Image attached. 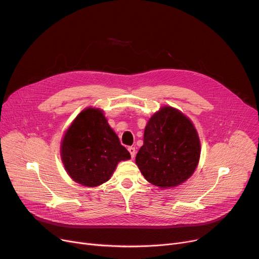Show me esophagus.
I'll return each mask as SVG.
<instances>
[{
	"mask_svg": "<svg viewBox=\"0 0 259 259\" xmlns=\"http://www.w3.org/2000/svg\"><path fill=\"white\" fill-rule=\"evenodd\" d=\"M128 151H129V153L131 154V157H132V158L135 156V153H137V150H135L134 147H129V148H128Z\"/></svg>",
	"mask_w": 259,
	"mask_h": 259,
	"instance_id": "obj_1",
	"label": "esophagus"
}]
</instances>
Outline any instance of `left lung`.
Returning a JSON list of instances; mask_svg holds the SVG:
<instances>
[{
	"mask_svg": "<svg viewBox=\"0 0 259 259\" xmlns=\"http://www.w3.org/2000/svg\"><path fill=\"white\" fill-rule=\"evenodd\" d=\"M199 157L200 142L191 119L164 106L148 120L135 162L149 183L165 189L191 178Z\"/></svg>",
	"mask_w": 259,
	"mask_h": 259,
	"instance_id": "left-lung-1",
	"label": "left lung"
}]
</instances>
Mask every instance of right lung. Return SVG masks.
<instances>
[{
  "instance_id": "1",
  "label": "right lung",
  "mask_w": 259,
  "mask_h": 259,
  "mask_svg": "<svg viewBox=\"0 0 259 259\" xmlns=\"http://www.w3.org/2000/svg\"><path fill=\"white\" fill-rule=\"evenodd\" d=\"M61 158L68 175L85 187L110 180L119 161L130 159L100 108L88 107L73 119L61 142Z\"/></svg>"
}]
</instances>
